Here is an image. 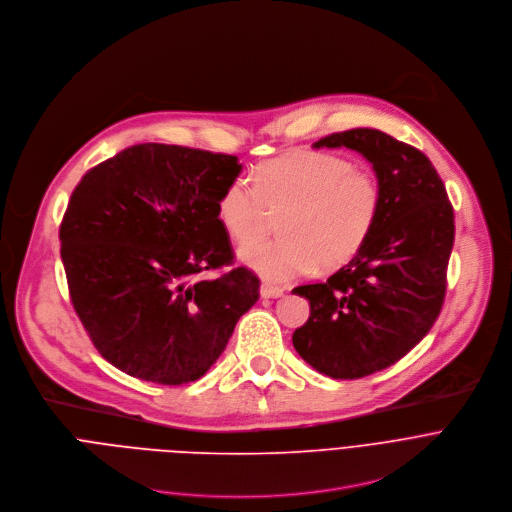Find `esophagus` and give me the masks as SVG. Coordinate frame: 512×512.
<instances>
[{
  "mask_svg": "<svg viewBox=\"0 0 512 512\" xmlns=\"http://www.w3.org/2000/svg\"><path fill=\"white\" fill-rule=\"evenodd\" d=\"M282 294H284V288H280V286H274V284H268V282H264L260 286V296L262 298H278Z\"/></svg>",
  "mask_w": 512,
  "mask_h": 512,
  "instance_id": "34e87169",
  "label": "esophagus"
}]
</instances>
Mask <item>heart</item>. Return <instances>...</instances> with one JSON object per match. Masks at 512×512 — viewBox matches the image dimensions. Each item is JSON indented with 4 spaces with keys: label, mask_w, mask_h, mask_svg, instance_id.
Masks as SVG:
<instances>
[{
    "label": "heart",
    "mask_w": 512,
    "mask_h": 512,
    "mask_svg": "<svg viewBox=\"0 0 512 512\" xmlns=\"http://www.w3.org/2000/svg\"><path fill=\"white\" fill-rule=\"evenodd\" d=\"M230 181L218 197V222L238 244L254 240L266 210L284 212L280 240L244 246L240 260L260 276L284 282L300 274L347 266L367 244L379 212L381 183L371 169L347 157L298 151L262 163Z\"/></svg>",
    "instance_id": "b5f03b06"
}]
</instances>
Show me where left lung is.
<instances>
[{
    "instance_id": "left-lung-1",
    "label": "left lung",
    "mask_w": 512,
    "mask_h": 512,
    "mask_svg": "<svg viewBox=\"0 0 512 512\" xmlns=\"http://www.w3.org/2000/svg\"><path fill=\"white\" fill-rule=\"evenodd\" d=\"M315 149L361 153L381 183V212L363 250L327 282L296 286L311 315L296 353L333 379H359L410 353L446 296L454 210L432 161L377 129L333 133Z\"/></svg>"
}]
</instances>
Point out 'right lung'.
<instances>
[{"label": "right lung", "instance_id": "right-lung-1", "mask_svg": "<svg viewBox=\"0 0 512 512\" xmlns=\"http://www.w3.org/2000/svg\"><path fill=\"white\" fill-rule=\"evenodd\" d=\"M238 157L141 143L92 167L60 224L74 311L98 353L143 381L199 379L224 353L260 280L234 262L218 197Z\"/></svg>", "mask_w": 512, "mask_h": 512}]
</instances>
